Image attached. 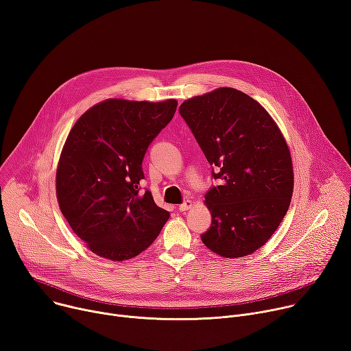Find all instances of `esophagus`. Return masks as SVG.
Returning a JSON list of instances; mask_svg holds the SVG:
<instances>
[{"label":"esophagus","instance_id":"esophagus-1","mask_svg":"<svg viewBox=\"0 0 351 351\" xmlns=\"http://www.w3.org/2000/svg\"><path fill=\"white\" fill-rule=\"evenodd\" d=\"M193 206H194L193 201H191V199H186L184 204H181V205L178 206V209H180L181 212H185V210H190Z\"/></svg>","mask_w":351,"mask_h":351}]
</instances>
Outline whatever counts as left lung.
I'll return each mask as SVG.
<instances>
[{"label": "left lung", "instance_id": "1", "mask_svg": "<svg viewBox=\"0 0 351 351\" xmlns=\"http://www.w3.org/2000/svg\"><path fill=\"white\" fill-rule=\"evenodd\" d=\"M180 114L222 180L205 194L212 223L202 243L225 258L253 254L280 226L293 193L282 132L256 99L230 87L185 99Z\"/></svg>", "mask_w": 351, "mask_h": 351}]
</instances>
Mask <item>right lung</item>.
<instances>
[{"label": "right lung", "instance_id": "1", "mask_svg": "<svg viewBox=\"0 0 351 351\" xmlns=\"http://www.w3.org/2000/svg\"><path fill=\"white\" fill-rule=\"evenodd\" d=\"M177 99L110 98L71 128L56 170V197L73 232L112 261L146 250L170 218L150 191L141 193L149 145L173 119Z\"/></svg>", "mask_w": 351, "mask_h": 351}]
</instances>
